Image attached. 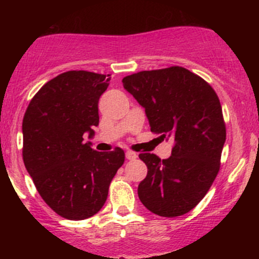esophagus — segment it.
<instances>
[{
	"label": "esophagus",
	"instance_id": "34e87169",
	"mask_svg": "<svg viewBox=\"0 0 259 259\" xmlns=\"http://www.w3.org/2000/svg\"><path fill=\"white\" fill-rule=\"evenodd\" d=\"M125 156H126L127 160H135V159L138 158V154L134 153V151H132V150H127L126 153H125Z\"/></svg>",
	"mask_w": 259,
	"mask_h": 259
}]
</instances>
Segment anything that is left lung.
Instances as JSON below:
<instances>
[{
	"label": "left lung",
	"mask_w": 259,
	"mask_h": 259,
	"mask_svg": "<svg viewBox=\"0 0 259 259\" xmlns=\"http://www.w3.org/2000/svg\"><path fill=\"white\" fill-rule=\"evenodd\" d=\"M122 85L145 109L151 132L176 143L168 159L139 155L148 166L138 187L140 202L160 217L183 215L204 198L219 171L226 124L218 96L180 66L137 72Z\"/></svg>",
	"instance_id": "obj_1"
}]
</instances>
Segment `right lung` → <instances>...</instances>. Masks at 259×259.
I'll return each instance as SVG.
<instances>
[{"label":"right lung","instance_id":"add662e5","mask_svg":"<svg viewBox=\"0 0 259 259\" xmlns=\"http://www.w3.org/2000/svg\"><path fill=\"white\" fill-rule=\"evenodd\" d=\"M109 76L64 72L38 90L23 116L26 169L46 204L70 221L90 218L103 208L109 185L124 164L122 149L103 153L83 142V134L91 139L99 125V99Z\"/></svg>","mask_w":259,"mask_h":259}]
</instances>
